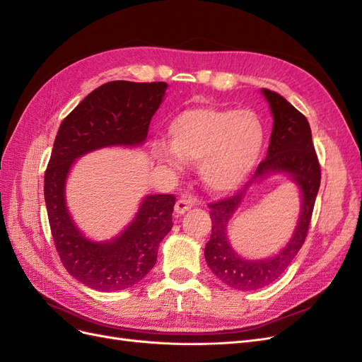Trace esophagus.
<instances>
[{
    "label": "esophagus",
    "mask_w": 362,
    "mask_h": 362,
    "mask_svg": "<svg viewBox=\"0 0 362 362\" xmlns=\"http://www.w3.org/2000/svg\"><path fill=\"white\" fill-rule=\"evenodd\" d=\"M193 201L192 199H187V198H181L177 201V204H175V213L177 214H184L185 211H189L190 208L193 206Z\"/></svg>",
    "instance_id": "esophagus-1"
}]
</instances>
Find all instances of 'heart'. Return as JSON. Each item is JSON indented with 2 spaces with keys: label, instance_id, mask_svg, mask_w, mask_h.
Segmentation results:
<instances>
[{
  "label": "heart",
  "instance_id": "obj_1",
  "mask_svg": "<svg viewBox=\"0 0 362 362\" xmlns=\"http://www.w3.org/2000/svg\"><path fill=\"white\" fill-rule=\"evenodd\" d=\"M172 148L158 144L156 157L180 168L181 159L199 161L205 185L216 193L237 190L257 166L264 131L246 110L198 107L185 110L169 125Z\"/></svg>",
  "mask_w": 362,
  "mask_h": 362
}]
</instances>
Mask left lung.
Returning <instances> with one entry per match:
<instances>
[{"mask_svg":"<svg viewBox=\"0 0 362 362\" xmlns=\"http://www.w3.org/2000/svg\"><path fill=\"white\" fill-rule=\"evenodd\" d=\"M262 93L269 101L273 115L267 157L258 164L255 175L243 190L210 204L211 235L204 250L206 264L214 275L231 288L243 291L266 287L276 281L298 255L308 234L322 178L308 120L279 93L269 89H262ZM270 173H287L300 185L303 193L300 223L288 246L278 256L267 260L247 262L240 259L228 246L226 226L248 185Z\"/></svg>","mask_w":362,"mask_h":362,"instance_id":"obj_1","label":"left lung"}]
</instances>
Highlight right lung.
<instances>
[{"mask_svg":"<svg viewBox=\"0 0 362 362\" xmlns=\"http://www.w3.org/2000/svg\"><path fill=\"white\" fill-rule=\"evenodd\" d=\"M166 87L164 81L105 83L63 119L54 140L43 184L51 234L64 269L93 290H125L148 275L160 242L173 226L175 196H146L122 234L112 242L95 243L78 231L66 211L64 181L75 158L87 152L144 144Z\"/></svg>","mask_w":362,"mask_h":362,"instance_id":"1","label":"right lung"}]
</instances>
